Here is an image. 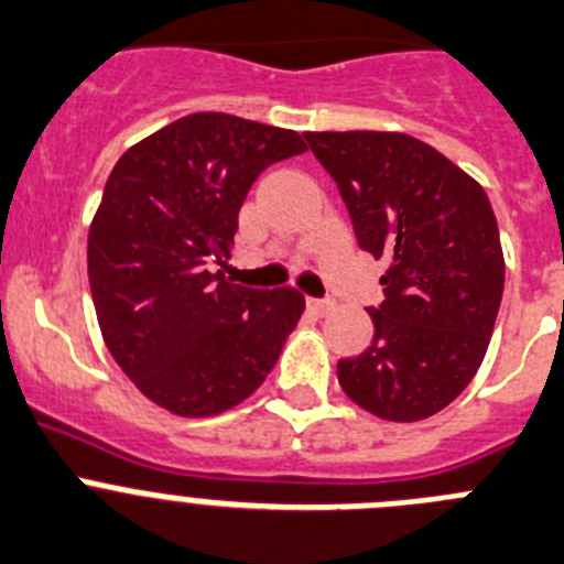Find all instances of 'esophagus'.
Wrapping results in <instances>:
<instances>
[{"instance_id":"1","label":"esophagus","mask_w":564,"mask_h":564,"mask_svg":"<svg viewBox=\"0 0 564 564\" xmlns=\"http://www.w3.org/2000/svg\"><path fill=\"white\" fill-rule=\"evenodd\" d=\"M306 306L312 308L314 314H328V312H334V301H332V297H308Z\"/></svg>"}]
</instances>
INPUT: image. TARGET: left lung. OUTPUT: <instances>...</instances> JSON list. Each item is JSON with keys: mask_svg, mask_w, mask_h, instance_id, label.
<instances>
[{"mask_svg": "<svg viewBox=\"0 0 564 564\" xmlns=\"http://www.w3.org/2000/svg\"><path fill=\"white\" fill-rule=\"evenodd\" d=\"M337 182L357 245L390 263L373 339L339 359L351 402L421 421L471 382L489 348L506 263L484 187L433 145L399 131H306Z\"/></svg>", "mask_w": 564, "mask_h": 564, "instance_id": "1", "label": "left lung"}]
</instances>
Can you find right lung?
<instances>
[{"mask_svg": "<svg viewBox=\"0 0 564 564\" xmlns=\"http://www.w3.org/2000/svg\"><path fill=\"white\" fill-rule=\"evenodd\" d=\"M303 151L297 131L196 111L111 169L86 245L89 286L106 348L160 408L225 413L275 368L303 294L236 286L216 267L258 174Z\"/></svg>", "mask_w": 564, "mask_h": 564, "instance_id": "add662e5", "label": "right lung"}]
</instances>
